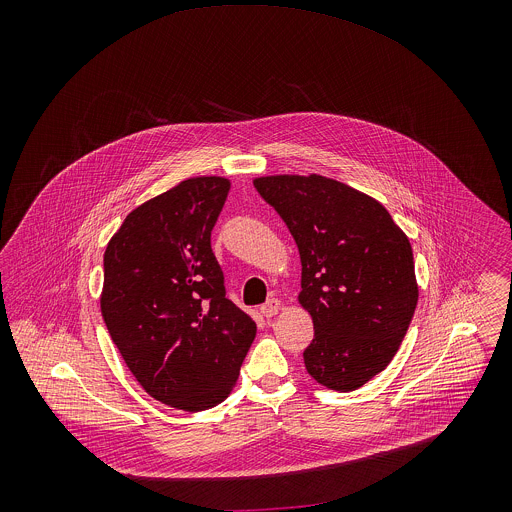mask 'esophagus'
Returning a JSON list of instances; mask_svg holds the SVG:
<instances>
[{"mask_svg":"<svg viewBox=\"0 0 512 512\" xmlns=\"http://www.w3.org/2000/svg\"><path fill=\"white\" fill-rule=\"evenodd\" d=\"M280 311V299H276V297H272V299H268L264 305H260V313L264 315V317H274L276 313Z\"/></svg>","mask_w":512,"mask_h":512,"instance_id":"34e87169","label":"esophagus"}]
</instances>
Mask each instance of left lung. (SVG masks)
Wrapping results in <instances>:
<instances>
[{"mask_svg": "<svg viewBox=\"0 0 512 512\" xmlns=\"http://www.w3.org/2000/svg\"><path fill=\"white\" fill-rule=\"evenodd\" d=\"M286 222L301 258L299 303L313 317L307 372L351 392L394 359L418 303L408 236L357 189L321 175L254 181Z\"/></svg>", "mask_w": 512, "mask_h": 512, "instance_id": "obj_1", "label": "left lung"}]
</instances>
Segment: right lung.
<instances>
[{
  "instance_id": "right-lung-1",
  "label": "right lung",
  "mask_w": 512,
  "mask_h": 512,
  "mask_svg": "<svg viewBox=\"0 0 512 512\" xmlns=\"http://www.w3.org/2000/svg\"><path fill=\"white\" fill-rule=\"evenodd\" d=\"M230 183L181 181L132 211L104 252L102 317L136 380L185 412L220 404L256 323L224 290L211 232Z\"/></svg>"
}]
</instances>
